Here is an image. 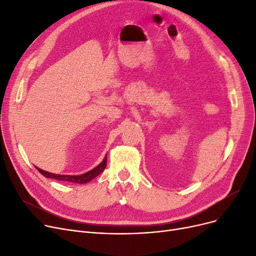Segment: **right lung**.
I'll use <instances>...</instances> for the list:
<instances>
[{"instance_id": "add662e5", "label": "right lung", "mask_w": 256, "mask_h": 256, "mask_svg": "<svg viewBox=\"0 0 256 256\" xmlns=\"http://www.w3.org/2000/svg\"><path fill=\"white\" fill-rule=\"evenodd\" d=\"M106 156H104L102 162L96 166L94 169L82 174V176H59V174H54V173H50L46 171H44L42 169H39L36 167V169L42 174L44 176L48 178H54V180H63V182H74V184H86L88 182H90L91 180H93L94 178H96L98 174H100L102 172V170L106 168Z\"/></svg>"}]
</instances>
